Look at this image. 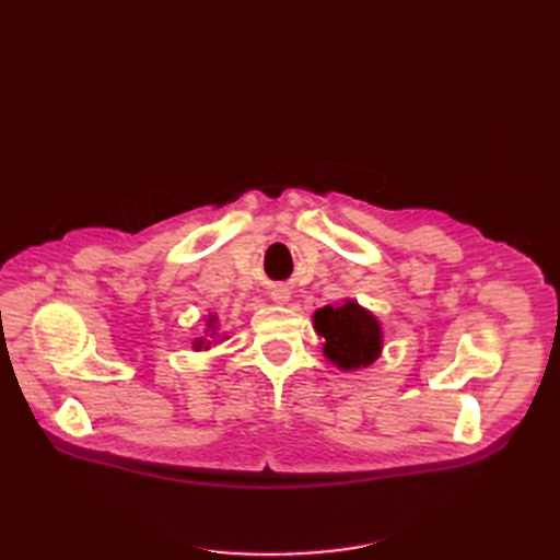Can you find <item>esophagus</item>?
Returning <instances> with one entry per match:
<instances>
[{
	"mask_svg": "<svg viewBox=\"0 0 560 560\" xmlns=\"http://www.w3.org/2000/svg\"><path fill=\"white\" fill-rule=\"evenodd\" d=\"M270 299H273L276 303L290 301V290H287V287H282V284H278V287H273V290H270Z\"/></svg>",
	"mask_w": 560,
	"mask_h": 560,
	"instance_id": "34e87169",
	"label": "esophagus"
}]
</instances>
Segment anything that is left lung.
Returning a JSON list of instances; mask_svg holds the SVG:
<instances>
[{"label": "left lung", "instance_id": "8db88e82", "mask_svg": "<svg viewBox=\"0 0 560 560\" xmlns=\"http://www.w3.org/2000/svg\"><path fill=\"white\" fill-rule=\"evenodd\" d=\"M315 329L325 338V354L341 369L369 366L381 352V327L376 317L354 301L325 306L315 313Z\"/></svg>", "mask_w": 560, "mask_h": 560}]
</instances>
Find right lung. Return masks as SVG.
I'll list each match as a JSON object with an SVG mask.
<instances>
[{"label":"right lung","instance_id":"add662e5","mask_svg":"<svg viewBox=\"0 0 560 560\" xmlns=\"http://www.w3.org/2000/svg\"><path fill=\"white\" fill-rule=\"evenodd\" d=\"M196 346H198V348H200V341H198V343H196Z\"/></svg>","mask_w":560,"mask_h":560}]
</instances>
